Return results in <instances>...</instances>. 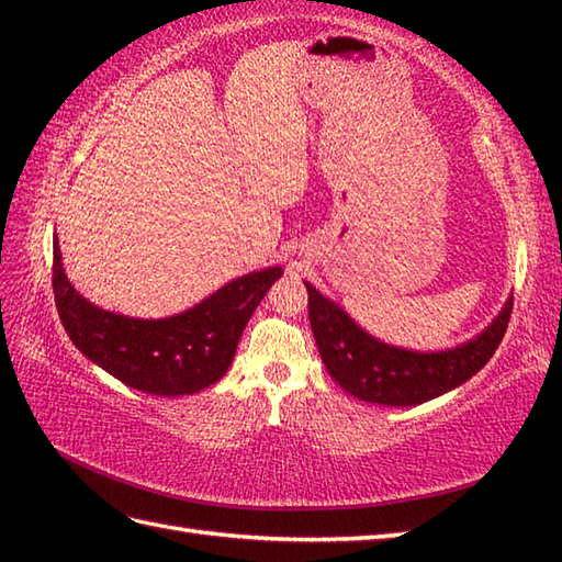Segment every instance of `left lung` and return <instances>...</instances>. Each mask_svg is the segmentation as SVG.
<instances>
[{
  "label": "left lung",
  "instance_id": "obj_1",
  "mask_svg": "<svg viewBox=\"0 0 562 562\" xmlns=\"http://www.w3.org/2000/svg\"><path fill=\"white\" fill-rule=\"evenodd\" d=\"M304 284L308 321L328 374L350 396L379 405H420L469 381L495 355L512 316L509 296L481 336L445 352H413L372 338L314 284Z\"/></svg>",
  "mask_w": 562,
  "mask_h": 562
}]
</instances>
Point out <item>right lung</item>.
<instances>
[{
	"label": "right lung",
	"mask_w": 562,
	"mask_h": 562,
	"mask_svg": "<svg viewBox=\"0 0 562 562\" xmlns=\"http://www.w3.org/2000/svg\"><path fill=\"white\" fill-rule=\"evenodd\" d=\"M280 274L282 268L244 274L169 318H130L83 300L53 241V292L69 340L125 386L151 396H190L220 381L248 318Z\"/></svg>",
	"instance_id": "1"
}]
</instances>
